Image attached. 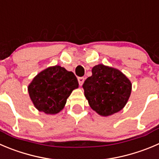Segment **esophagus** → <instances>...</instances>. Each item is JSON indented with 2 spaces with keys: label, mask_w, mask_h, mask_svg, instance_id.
Listing matches in <instances>:
<instances>
[{
  "label": "esophagus",
  "mask_w": 159,
  "mask_h": 159,
  "mask_svg": "<svg viewBox=\"0 0 159 159\" xmlns=\"http://www.w3.org/2000/svg\"><path fill=\"white\" fill-rule=\"evenodd\" d=\"M84 80H85V79H84V77H79L78 78V82H79V84L80 86L83 85V84H84Z\"/></svg>",
  "instance_id": "obj_1"
}]
</instances>
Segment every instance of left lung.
Instances as JSON below:
<instances>
[{"mask_svg":"<svg viewBox=\"0 0 159 159\" xmlns=\"http://www.w3.org/2000/svg\"><path fill=\"white\" fill-rule=\"evenodd\" d=\"M90 108L101 116L118 112L126 105L132 90L129 79L112 67L99 64L83 85Z\"/></svg>","mask_w":159,"mask_h":159,"instance_id":"1","label":"left lung"}]
</instances>
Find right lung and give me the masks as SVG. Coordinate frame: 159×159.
<instances>
[{
    "mask_svg": "<svg viewBox=\"0 0 159 159\" xmlns=\"http://www.w3.org/2000/svg\"><path fill=\"white\" fill-rule=\"evenodd\" d=\"M78 87L73 72L55 66L37 74L29 85L28 92L38 111L54 115L63 109L67 98Z\"/></svg>",
    "mask_w": 159,
    "mask_h": 159,
    "instance_id": "obj_1",
    "label": "right lung"
}]
</instances>
